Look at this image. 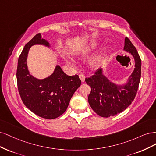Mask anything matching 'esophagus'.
I'll return each instance as SVG.
<instances>
[{
    "label": "esophagus",
    "instance_id": "esophagus-1",
    "mask_svg": "<svg viewBox=\"0 0 156 156\" xmlns=\"http://www.w3.org/2000/svg\"><path fill=\"white\" fill-rule=\"evenodd\" d=\"M79 78H80V80H81L82 82H85V76H83V74H79Z\"/></svg>",
    "mask_w": 156,
    "mask_h": 156
}]
</instances>
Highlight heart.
Wrapping results in <instances>:
<instances>
[{"label":"heart","instance_id":"1","mask_svg":"<svg viewBox=\"0 0 156 156\" xmlns=\"http://www.w3.org/2000/svg\"><path fill=\"white\" fill-rule=\"evenodd\" d=\"M97 46V42H92L91 44L87 45V47H84L81 50V51H80L78 54V56L80 58H84L85 56H87L89 54V52L93 51ZM102 59L103 58L102 55H97V56H96L93 59L91 60V62L89 63L90 66H91L92 69H98L100 66V65H101L102 62Z\"/></svg>","mask_w":156,"mask_h":156}]
</instances>
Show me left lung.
I'll return each mask as SVG.
<instances>
[{
  "label": "left lung",
  "instance_id": "left-lung-1",
  "mask_svg": "<svg viewBox=\"0 0 156 156\" xmlns=\"http://www.w3.org/2000/svg\"><path fill=\"white\" fill-rule=\"evenodd\" d=\"M124 50L129 52L135 59V69L128 82L117 85L105 77L98 69L85 81L91 88L88 102L93 111L102 117L115 116L123 112L132 104L136 96L141 75V59L133 44L125 38Z\"/></svg>",
  "mask_w": 156,
  "mask_h": 156
}]
</instances>
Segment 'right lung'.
Instances as JSON below:
<instances>
[{
	"label": "right lung",
	"mask_w": 156,
	"mask_h": 156,
	"mask_svg": "<svg viewBox=\"0 0 156 156\" xmlns=\"http://www.w3.org/2000/svg\"><path fill=\"white\" fill-rule=\"evenodd\" d=\"M34 44L49 43L37 34L27 43L20 54L17 69V83L20 97L24 104L37 116L47 119H56L68 107L74 93L81 85L77 74L70 76L59 65L49 77L38 80L30 74L27 65L29 49Z\"/></svg>",
	"instance_id": "add662e5"
}]
</instances>
